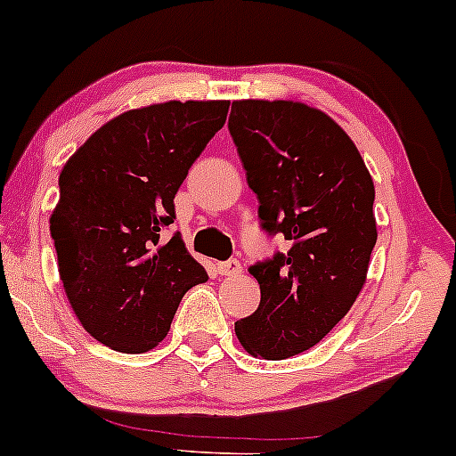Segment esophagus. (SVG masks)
<instances>
[{"label":"esophagus","mask_w":456,"mask_h":456,"mask_svg":"<svg viewBox=\"0 0 456 456\" xmlns=\"http://www.w3.org/2000/svg\"><path fill=\"white\" fill-rule=\"evenodd\" d=\"M218 273L223 274V277H238V274L242 273V264H240L238 259H229V262L218 264Z\"/></svg>","instance_id":"esophagus-1"}]
</instances>
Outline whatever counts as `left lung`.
<instances>
[{
  "instance_id": "1",
  "label": "left lung",
  "mask_w": 456,
  "mask_h": 456,
  "mask_svg": "<svg viewBox=\"0 0 456 456\" xmlns=\"http://www.w3.org/2000/svg\"><path fill=\"white\" fill-rule=\"evenodd\" d=\"M229 132L259 199V220L288 253L251 266L262 301L238 320L253 357L316 346L357 301L377 244L374 183L348 134L301 102H233Z\"/></svg>"
}]
</instances>
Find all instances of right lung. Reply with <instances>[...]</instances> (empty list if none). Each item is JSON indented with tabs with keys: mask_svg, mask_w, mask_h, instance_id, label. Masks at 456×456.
Wrapping results in <instances>:
<instances>
[{
	"mask_svg": "<svg viewBox=\"0 0 456 456\" xmlns=\"http://www.w3.org/2000/svg\"><path fill=\"white\" fill-rule=\"evenodd\" d=\"M229 102H164L127 110L90 136L60 173L49 218L58 273L82 327L118 353L167 338L183 294L208 273L179 233L175 194Z\"/></svg>",
	"mask_w": 456,
	"mask_h": 456,
	"instance_id": "obj_1",
	"label": "right lung"
}]
</instances>
